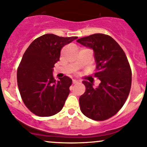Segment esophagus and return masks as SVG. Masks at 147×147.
Listing matches in <instances>:
<instances>
[{"label": "esophagus", "instance_id": "obj_1", "mask_svg": "<svg viewBox=\"0 0 147 147\" xmlns=\"http://www.w3.org/2000/svg\"><path fill=\"white\" fill-rule=\"evenodd\" d=\"M78 81L77 80V79H72V84H77L78 83Z\"/></svg>", "mask_w": 147, "mask_h": 147}]
</instances>
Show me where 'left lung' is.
Returning <instances> with one entry per match:
<instances>
[{
  "mask_svg": "<svg viewBox=\"0 0 147 147\" xmlns=\"http://www.w3.org/2000/svg\"><path fill=\"white\" fill-rule=\"evenodd\" d=\"M77 41L93 50L97 64L95 76L100 80L96 88L92 82L83 81L86 89L79 97L81 111L94 120H105L120 110L129 96L132 74L127 57L109 35L94 34Z\"/></svg>",
  "mask_w": 147,
  "mask_h": 147,
  "instance_id": "obj_1",
  "label": "left lung"
}]
</instances>
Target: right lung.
<instances>
[{"instance_id": "1", "label": "right lung", "mask_w": 147, "mask_h": 147, "mask_svg": "<svg viewBox=\"0 0 147 147\" xmlns=\"http://www.w3.org/2000/svg\"><path fill=\"white\" fill-rule=\"evenodd\" d=\"M77 38L46 34L25 52L17 70L18 87L25 105L34 114L49 117L63 109L72 81L67 76L56 81L52 72L61 49Z\"/></svg>"}]
</instances>
